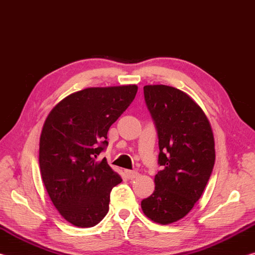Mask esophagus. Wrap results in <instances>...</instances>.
<instances>
[{"label":"esophagus","instance_id":"1","mask_svg":"<svg viewBox=\"0 0 255 255\" xmlns=\"http://www.w3.org/2000/svg\"><path fill=\"white\" fill-rule=\"evenodd\" d=\"M125 173H126L127 178L130 179V180L137 178L138 174H139V173H138V172L135 171V170H126V171H125Z\"/></svg>","mask_w":255,"mask_h":255}]
</instances>
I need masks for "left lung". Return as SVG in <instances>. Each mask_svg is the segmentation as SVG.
<instances>
[{
    "label": "left lung",
    "instance_id": "1",
    "mask_svg": "<svg viewBox=\"0 0 255 255\" xmlns=\"http://www.w3.org/2000/svg\"><path fill=\"white\" fill-rule=\"evenodd\" d=\"M144 98L157 131L162 170L141 209L153 222L166 225L183 218L200 199L214 169V135L205 112L187 93L145 85Z\"/></svg>",
    "mask_w": 255,
    "mask_h": 255
}]
</instances>
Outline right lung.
Masks as SVG:
<instances>
[{
	"label": "right lung",
	"instance_id": "add662e5",
	"mask_svg": "<svg viewBox=\"0 0 255 255\" xmlns=\"http://www.w3.org/2000/svg\"><path fill=\"white\" fill-rule=\"evenodd\" d=\"M136 85L89 88L63 99L49 112L39 143L42 182L56 209L77 227H92L109 210L110 192L122 182L107 159L112 124L132 102Z\"/></svg>",
	"mask_w": 255,
	"mask_h": 255
}]
</instances>
